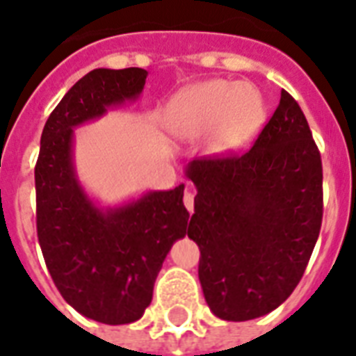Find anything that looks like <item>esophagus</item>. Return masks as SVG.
Wrapping results in <instances>:
<instances>
[{"label": "esophagus", "instance_id": "34e87169", "mask_svg": "<svg viewBox=\"0 0 356 356\" xmlns=\"http://www.w3.org/2000/svg\"><path fill=\"white\" fill-rule=\"evenodd\" d=\"M183 201H184V207L188 208V212H193V193L190 192V190H186V192H184Z\"/></svg>", "mask_w": 356, "mask_h": 356}]
</instances>
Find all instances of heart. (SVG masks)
I'll use <instances>...</instances> for the list:
<instances>
[{
    "label": "heart",
    "instance_id": "obj_1",
    "mask_svg": "<svg viewBox=\"0 0 356 356\" xmlns=\"http://www.w3.org/2000/svg\"><path fill=\"white\" fill-rule=\"evenodd\" d=\"M265 122L258 88L232 80H207L179 91L166 106L164 126L181 140L207 136L208 148L228 153L243 148Z\"/></svg>",
    "mask_w": 356,
    "mask_h": 356
}]
</instances>
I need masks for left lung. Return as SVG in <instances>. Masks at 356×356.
I'll use <instances>...</instances> for the list:
<instances>
[{
	"instance_id": "1",
	"label": "left lung",
	"mask_w": 356,
	"mask_h": 356,
	"mask_svg": "<svg viewBox=\"0 0 356 356\" xmlns=\"http://www.w3.org/2000/svg\"><path fill=\"white\" fill-rule=\"evenodd\" d=\"M197 188L188 238L212 313L259 318L302 280L323 213L322 159L307 118L287 91L248 152L188 164Z\"/></svg>"
}]
</instances>
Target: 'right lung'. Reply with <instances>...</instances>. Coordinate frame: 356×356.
I'll return each instance as SVG.
<instances>
[{"mask_svg": "<svg viewBox=\"0 0 356 356\" xmlns=\"http://www.w3.org/2000/svg\"><path fill=\"white\" fill-rule=\"evenodd\" d=\"M148 71L95 69L80 78L45 122L36 183V228L43 259L63 300L97 322L120 325L144 314L166 254L184 238V184L102 210L73 166V128L143 93Z\"/></svg>", "mask_w": 356, "mask_h": 356, "instance_id": "obj_1", "label": "right lung"}]
</instances>
